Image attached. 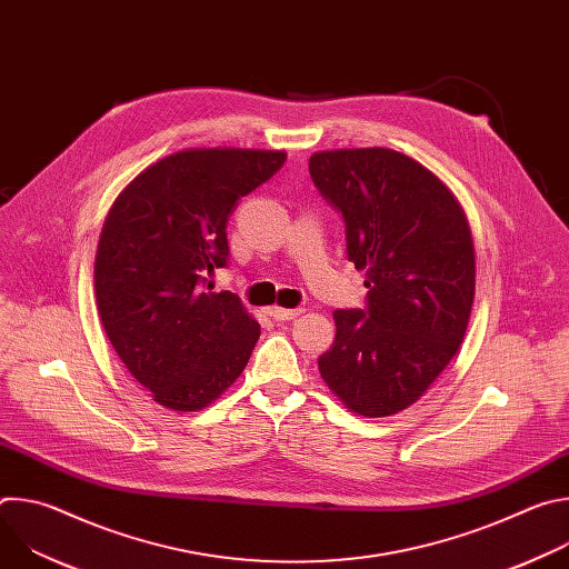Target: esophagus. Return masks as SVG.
Returning a JSON list of instances; mask_svg holds the SVG:
<instances>
[{"label":"esophagus","instance_id":"34e87169","mask_svg":"<svg viewBox=\"0 0 569 569\" xmlns=\"http://www.w3.org/2000/svg\"><path fill=\"white\" fill-rule=\"evenodd\" d=\"M301 312H303V308H281V306L270 308V315H272L277 321H290V319L299 317Z\"/></svg>","mask_w":569,"mask_h":569}]
</instances>
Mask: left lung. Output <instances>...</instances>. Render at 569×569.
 <instances>
[{"label": "left lung", "mask_w": 569, "mask_h": 569, "mask_svg": "<svg viewBox=\"0 0 569 569\" xmlns=\"http://www.w3.org/2000/svg\"><path fill=\"white\" fill-rule=\"evenodd\" d=\"M308 171L345 218L347 257L365 270L367 306L336 310L319 373L367 419L417 402L463 342L475 299V248L450 189L389 148L310 154Z\"/></svg>", "instance_id": "left-lung-1"}]
</instances>
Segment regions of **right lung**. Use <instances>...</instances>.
Here are the masks:
<instances>
[{"label": "right lung", "mask_w": 569, "mask_h": 569, "mask_svg": "<svg viewBox=\"0 0 569 569\" xmlns=\"http://www.w3.org/2000/svg\"><path fill=\"white\" fill-rule=\"evenodd\" d=\"M283 150L191 148L141 171L99 238L94 288L106 336L141 387L173 412H198L246 369L261 336L240 299L213 292L227 220L268 182Z\"/></svg>", "instance_id": "1"}]
</instances>
